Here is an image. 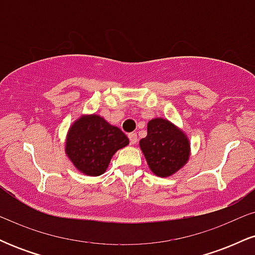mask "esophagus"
<instances>
[{"instance_id":"34e87169","label":"esophagus","mask_w":255,"mask_h":255,"mask_svg":"<svg viewBox=\"0 0 255 255\" xmlns=\"http://www.w3.org/2000/svg\"><path fill=\"white\" fill-rule=\"evenodd\" d=\"M128 137H129V141H130L131 145H135V144H136L137 137H136V134H135V133L128 134Z\"/></svg>"}]
</instances>
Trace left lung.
<instances>
[{
	"label": "left lung",
	"instance_id": "1",
	"mask_svg": "<svg viewBox=\"0 0 255 255\" xmlns=\"http://www.w3.org/2000/svg\"><path fill=\"white\" fill-rule=\"evenodd\" d=\"M139 146L150 170L159 177L176 174L191 157V141L187 134L162 118L148 121L147 135L140 140Z\"/></svg>",
	"mask_w": 255,
	"mask_h": 255
}]
</instances>
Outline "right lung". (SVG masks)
Segmentation results:
<instances>
[{
  "mask_svg": "<svg viewBox=\"0 0 255 255\" xmlns=\"http://www.w3.org/2000/svg\"><path fill=\"white\" fill-rule=\"evenodd\" d=\"M129 144L126 134L97 114L81 115L71 125L64 152L75 169L87 176L107 171L114 154Z\"/></svg>",
  "mask_w": 255,
  "mask_h": 255,
  "instance_id": "right-lung-1",
  "label": "right lung"
}]
</instances>
